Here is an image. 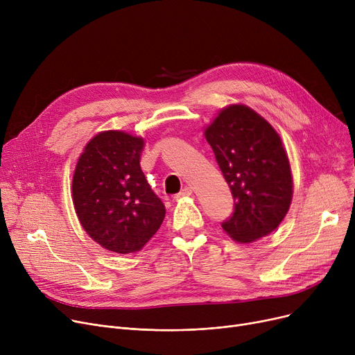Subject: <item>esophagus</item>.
I'll use <instances>...</instances> for the list:
<instances>
[{
	"instance_id": "esophagus-1",
	"label": "esophagus",
	"mask_w": 355,
	"mask_h": 355,
	"mask_svg": "<svg viewBox=\"0 0 355 355\" xmlns=\"http://www.w3.org/2000/svg\"><path fill=\"white\" fill-rule=\"evenodd\" d=\"M193 194V190L190 187H184L178 194H175L174 198H182V197H189Z\"/></svg>"
}]
</instances>
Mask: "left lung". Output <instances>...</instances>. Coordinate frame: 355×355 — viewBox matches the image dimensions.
<instances>
[{"label": "left lung", "instance_id": "left-lung-1", "mask_svg": "<svg viewBox=\"0 0 355 355\" xmlns=\"http://www.w3.org/2000/svg\"><path fill=\"white\" fill-rule=\"evenodd\" d=\"M206 139L234 200L221 227L240 243L272 233L292 200L289 159L276 130L250 107L232 105L206 129Z\"/></svg>", "mask_w": 355, "mask_h": 355}]
</instances>
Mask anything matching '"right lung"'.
Segmentation results:
<instances>
[{
  "label": "right lung",
  "instance_id": "add662e5",
  "mask_svg": "<svg viewBox=\"0 0 355 355\" xmlns=\"http://www.w3.org/2000/svg\"><path fill=\"white\" fill-rule=\"evenodd\" d=\"M144 139L121 130L92 138L73 175L74 210L86 233L115 253L142 249L161 227L165 206L141 170Z\"/></svg>",
  "mask_w": 355,
  "mask_h": 355
}]
</instances>
